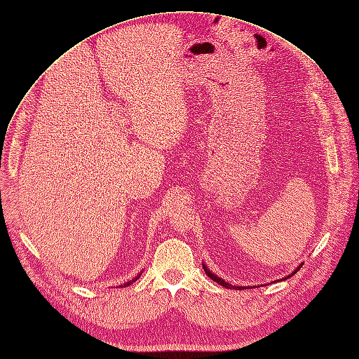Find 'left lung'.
Masks as SVG:
<instances>
[{
  "label": "left lung",
  "mask_w": 359,
  "mask_h": 359,
  "mask_svg": "<svg viewBox=\"0 0 359 359\" xmlns=\"http://www.w3.org/2000/svg\"><path fill=\"white\" fill-rule=\"evenodd\" d=\"M202 266H203V271H205V273L206 275H208L212 280H215V282H218V284L219 285H222V287H225V288H229V290H248V287H236V285H233V284H230V282L229 280H224V279H221L219 276H217L215 273H212L210 269H208V266H206V265H203V263H202ZM301 266H303V263H301V265H298V268H295V271H292L290 275H287L285 278H282L280 280H285V279H288V278H291L292 275H295L298 271H299V268ZM250 288V287H249Z\"/></svg>",
  "instance_id": "8db88e82"
}]
</instances>
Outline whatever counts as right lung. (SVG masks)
Returning a JSON list of instances; mask_svg holds the SVG:
<instances>
[{
  "label": "right lung",
  "mask_w": 359,
  "mask_h": 359,
  "mask_svg": "<svg viewBox=\"0 0 359 359\" xmlns=\"http://www.w3.org/2000/svg\"><path fill=\"white\" fill-rule=\"evenodd\" d=\"M141 275H142V272H141V273H138V276H135V278H134V279H130V280H129V282H125V284H123V285H121V287H119V288H122V287H129V285H130V284H132V282H135V280H137V279H138V278H140V276H141Z\"/></svg>",
  "instance_id": "add662e5"
}]
</instances>
